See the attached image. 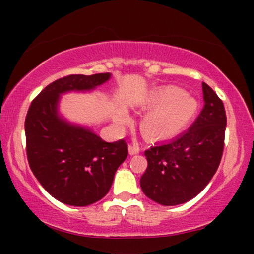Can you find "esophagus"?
I'll return each instance as SVG.
<instances>
[{"mask_svg": "<svg viewBox=\"0 0 254 254\" xmlns=\"http://www.w3.org/2000/svg\"><path fill=\"white\" fill-rule=\"evenodd\" d=\"M139 153V147L136 142H133L132 144L129 145V154L130 155H136V154Z\"/></svg>", "mask_w": 254, "mask_h": 254, "instance_id": "obj_1", "label": "esophagus"}]
</instances>
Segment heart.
I'll list each match as a JSON object with an SVG mask.
<instances>
[{
	"label": "heart",
	"instance_id": "obj_1",
	"mask_svg": "<svg viewBox=\"0 0 254 254\" xmlns=\"http://www.w3.org/2000/svg\"><path fill=\"white\" fill-rule=\"evenodd\" d=\"M149 110L141 119V131L153 141H165L183 132L193 121L198 111L196 98L178 87L167 86L147 95L142 104ZM119 118L127 121V112L119 111Z\"/></svg>",
	"mask_w": 254,
	"mask_h": 254
}]
</instances>
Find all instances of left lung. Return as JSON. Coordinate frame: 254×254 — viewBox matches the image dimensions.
Wrapping results in <instances>:
<instances>
[{
	"label": "left lung",
	"instance_id": "obj_1",
	"mask_svg": "<svg viewBox=\"0 0 254 254\" xmlns=\"http://www.w3.org/2000/svg\"><path fill=\"white\" fill-rule=\"evenodd\" d=\"M204 106L186 132L144 151L148 167L141 189L148 198L171 206L189 202L216 173L223 153L227 117L223 103L202 83Z\"/></svg>",
	"mask_w": 254,
	"mask_h": 254
}]
</instances>
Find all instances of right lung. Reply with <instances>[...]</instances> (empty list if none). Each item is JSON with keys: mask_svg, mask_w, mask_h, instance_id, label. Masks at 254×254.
<instances>
[{"mask_svg": "<svg viewBox=\"0 0 254 254\" xmlns=\"http://www.w3.org/2000/svg\"><path fill=\"white\" fill-rule=\"evenodd\" d=\"M110 72L69 75L46 86L32 101L25 121L26 151L34 177L52 197L68 205L87 206L110 191L116 171L127 156L124 139L104 141L89 127L61 116V95L92 92Z\"/></svg>", "mask_w": 254, "mask_h": 254, "instance_id": "right-lung-1", "label": "right lung"}]
</instances>
